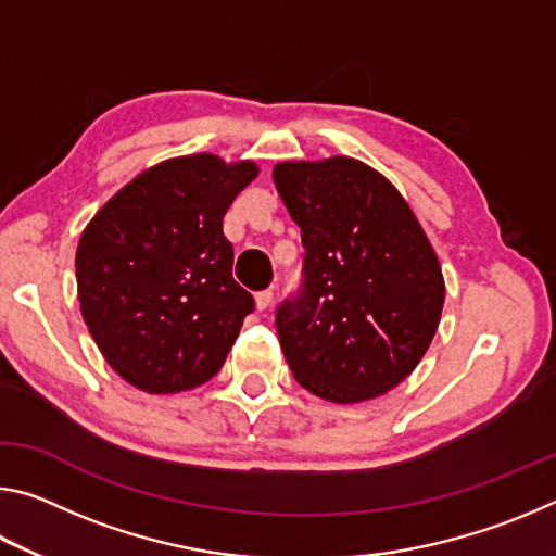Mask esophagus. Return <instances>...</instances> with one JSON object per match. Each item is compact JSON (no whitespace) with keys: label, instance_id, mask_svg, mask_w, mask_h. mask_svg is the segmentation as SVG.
Segmentation results:
<instances>
[{"label":"esophagus","instance_id":"esophagus-1","mask_svg":"<svg viewBox=\"0 0 556 556\" xmlns=\"http://www.w3.org/2000/svg\"><path fill=\"white\" fill-rule=\"evenodd\" d=\"M255 304H257V312H267L269 304H271V291H269V289L257 291V294H255Z\"/></svg>","mask_w":556,"mask_h":556}]
</instances>
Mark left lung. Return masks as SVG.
I'll use <instances>...</instances> for the list:
<instances>
[{"label":"left lung","instance_id":"left-lung-1","mask_svg":"<svg viewBox=\"0 0 556 556\" xmlns=\"http://www.w3.org/2000/svg\"><path fill=\"white\" fill-rule=\"evenodd\" d=\"M271 176L304 242L301 291L275 321L291 372L336 404L390 392L425 357L446 294L417 215L351 156L281 162Z\"/></svg>","mask_w":556,"mask_h":556}]
</instances>
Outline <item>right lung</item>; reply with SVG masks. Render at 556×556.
<instances>
[{"mask_svg":"<svg viewBox=\"0 0 556 556\" xmlns=\"http://www.w3.org/2000/svg\"><path fill=\"white\" fill-rule=\"evenodd\" d=\"M257 164L191 154L119 188L75 252L80 314L122 380L149 394L208 382L223 368L255 299L232 279L223 232Z\"/></svg>","mask_w":556,"mask_h":556,"instance_id":"1","label":"right lung"}]
</instances>
